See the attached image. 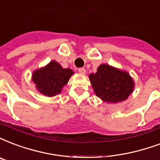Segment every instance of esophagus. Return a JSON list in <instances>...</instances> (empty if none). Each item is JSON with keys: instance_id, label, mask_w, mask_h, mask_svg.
Returning <instances> with one entry per match:
<instances>
[{"instance_id": "esophagus-1", "label": "esophagus", "mask_w": 160, "mask_h": 160, "mask_svg": "<svg viewBox=\"0 0 160 160\" xmlns=\"http://www.w3.org/2000/svg\"><path fill=\"white\" fill-rule=\"evenodd\" d=\"M78 72L80 73V74H82V75H84L85 73H86V70H85L84 68H79Z\"/></svg>"}]
</instances>
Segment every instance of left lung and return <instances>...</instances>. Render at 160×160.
Masks as SVG:
<instances>
[{
    "label": "left lung",
    "mask_w": 160,
    "mask_h": 160,
    "mask_svg": "<svg viewBox=\"0 0 160 160\" xmlns=\"http://www.w3.org/2000/svg\"><path fill=\"white\" fill-rule=\"evenodd\" d=\"M89 80L96 95L108 103L127 99L134 88V82L127 72L110 65H100L97 72L90 74Z\"/></svg>",
    "instance_id": "obj_1"
}]
</instances>
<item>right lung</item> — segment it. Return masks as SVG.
I'll use <instances>...</instances> for the list:
<instances>
[{
    "label": "right lung",
    "mask_w": 160,
    "mask_h": 160,
    "mask_svg": "<svg viewBox=\"0 0 160 160\" xmlns=\"http://www.w3.org/2000/svg\"><path fill=\"white\" fill-rule=\"evenodd\" d=\"M73 71L62 68L56 61L33 72L32 80L39 93L48 97L55 96L62 92V88L68 82Z\"/></svg>",
    "instance_id": "add662e5"
}]
</instances>
